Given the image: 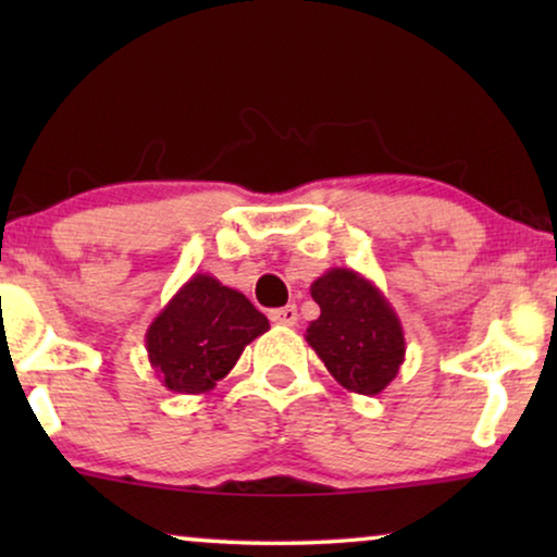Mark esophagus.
<instances>
[{
	"mask_svg": "<svg viewBox=\"0 0 557 557\" xmlns=\"http://www.w3.org/2000/svg\"><path fill=\"white\" fill-rule=\"evenodd\" d=\"M269 317H271L273 324H281V326H294L296 319H299L294 304H288V307H281V309H271Z\"/></svg>",
	"mask_w": 557,
	"mask_h": 557,
	"instance_id": "34e87169",
	"label": "esophagus"
}]
</instances>
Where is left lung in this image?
Returning <instances> with one entry per match:
<instances>
[{"mask_svg": "<svg viewBox=\"0 0 557 557\" xmlns=\"http://www.w3.org/2000/svg\"><path fill=\"white\" fill-rule=\"evenodd\" d=\"M309 292L319 317L304 337L330 375L349 393H383L406 360L403 324L385 294L352 269L324 271Z\"/></svg>", "mask_w": 557, "mask_h": 557, "instance_id": "obj_1", "label": "left lung"}]
</instances>
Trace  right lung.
<instances>
[{"instance_id": "right-lung-1", "label": "right lung", "mask_w": 557, "mask_h": 557, "mask_svg": "<svg viewBox=\"0 0 557 557\" xmlns=\"http://www.w3.org/2000/svg\"><path fill=\"white\" fill-rule=\"evenodd\" d=\"M263 332H269V319L246 296L210 273H195L154 317L144 342L166 391L202 395Z\"/></svg>"}]
</instances>
